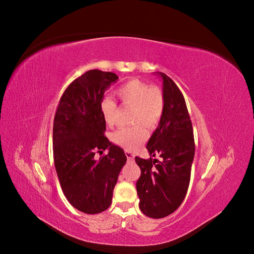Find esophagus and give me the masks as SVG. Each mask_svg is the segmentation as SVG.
Segmentation results:
<instances>
[{
  "label": "esophagus",
  "mask_w": 254,
  "mask_h": 254,
  "mask_svg": "<svg viewBox=\"0 0 254 254\" xmlns=\"http://www.w3.org/2000/svg\"><path fill=\"white\" fill-rule=\"evenodd\" d=\"M125 155H126L127 159H128L129 161H132V160L134 159V153H133V152H131V151H128V150H126V151H125Z\"/></svg>",
  "instance_id": "obj_1"
}]
</instances>
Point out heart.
<instances>
[{
	"label": "heart",
	"mask_w": 254,
	"mask_h": 254,
	"mask_svg": "<svg viewBox=\"0 0 254 254\" xmlns=\"http://www.w3.org/2000/svg\"><path fill=\"white\" fill-rule=\"evenodd\" d=\"M117 95L123 105L132 107L131 121L137 124L117 130L112 134V141L126 150H134L147 137V131L142 124L153 128L162 118L165 106L164 94L158 87H150L140 79H131L118 89ZM99 109L107 124L113 125L118 110L117 103L110 97H105Z\"/></svg>",
	"instance_id": "1"
}]
</instances>
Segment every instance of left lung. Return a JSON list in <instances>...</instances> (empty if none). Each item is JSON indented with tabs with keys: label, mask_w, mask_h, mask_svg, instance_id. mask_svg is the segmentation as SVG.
<instances>
[{
	"label": "left lung",
	"mask_w": 254,
	"mask_h": 254,
	"mask_svg": "<svg viewBox=\"0 0 254 254\" xmlns=\"http://www.w3.org/2000/svg\"><path fill=\"white\" fill-rule=\"evenodd\" d=\"M158 75L163 79L164 112L146 148L150 157L159 153L162 160L135 157L141 168L136 181L139 206L150 218H163L180 206L189 189L195 155L193 126L181 91L167 75Z\"/></svg>",
	"instance_id": "obj_1"
}]
</instances>
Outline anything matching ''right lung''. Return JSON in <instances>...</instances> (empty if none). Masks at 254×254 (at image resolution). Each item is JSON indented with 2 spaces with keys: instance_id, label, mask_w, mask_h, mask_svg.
<instances>
[{
  "instance_id": "right-lung-1",
  "label": "right lung",
  "mask_w": 254,
  "mask_h": 254,
  "mask_svg": "<svg viewBox=\"0 0 254 254\" xmlns=\"http://www.w3.org/2000/svg\"><path fill=\"white\" fill-rule=\"evenodd\" d=\"M119 77L90 70L70 83L55 113L53 126L54 163L61 189L75 209L97 214L111 205L113 189L127 157L105 136L106 122L99 105L105 91ZM109 155L94 159L95 152Z\"/></svg>"
}]
</instances>
